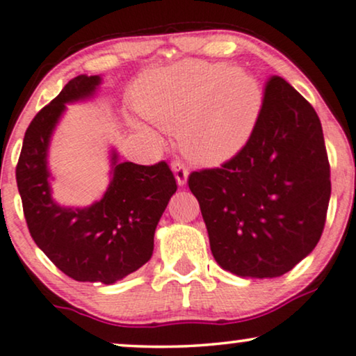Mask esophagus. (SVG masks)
Returning <instances> with one entry per match:
<instances>
[{
    "label": "esophagus",
    "instance_id": "esophagus-1",
    "mask_svg": "<svg viewBox=\"0 0 356 356\" xmlns=\"http://www.w3.org/2000/svg\"><path fill=\"white\" fill-rule=\"evenodd\" d=\"M171 170H173L175 178H177L178 185L179 186L186 185V181H188V168L185 166V163H181V161H173V165H171Z\"/></svg>",
    "mask_w": 356,
    "mask_h": 356
}]
</instances>
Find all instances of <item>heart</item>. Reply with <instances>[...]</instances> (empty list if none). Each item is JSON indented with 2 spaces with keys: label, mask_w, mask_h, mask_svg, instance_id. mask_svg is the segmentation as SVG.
Masks as SVG:
<instances>
[{
  "label": "heart",
  "mask_w": 356,
  "mask_h": 356,
  "mask_svg": "<svg viewBox=\"0 0 356 356\" xmlns=\"http://www.w3.org/2000/svg\"><path fill=\"white\" fill-rule=\"evenodd\" d=\"M134 102L152 125L178 130L191 160L213 166L231 160L249 142L261 117L262 90L244 69L183 63L143 74Z\"/></svg>",
  "instance_id": "b5f03b06"
}]
</instances>
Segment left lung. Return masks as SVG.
<instances>
[{
    "mask_svg": "<svg viewBox=\"0 0 356 356\" xmlns=\"http://www.w3.org/2000/svg\"><path fill=\"white\" fill-rule=\"evenodd\" d=\"M211 252L244 279L280 277L317 245L330 165L314 107L282 77L267 82L249 142L221 168L193 171Z\"/></svg>",
    "mask_w": 356,
    "mask_h": 356,
    "instance_id": "left-lung-1",
    "label": "left lung"
}]
</instances>
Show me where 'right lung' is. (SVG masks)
<instances>
[{"label":"right lung","mask_w":356,"mask_h":356,"mask_svg":"<svg viewBox=\"0 0 356 356\" xmlns=\"http://www.w3.org/2000/svg\"><path fill=\"white\" fill-rule=\"evenodd\" d=\"M100 84V76L81 74L38 112L24 134L16 183L31 236L57 269L79 282L111 285L150 261L156 225L177 181L165 161H118L112 150L111 183L102 198L86 208L56 203L47 166L51 137L65 104L94 97Z\"/></svg>","instance_id":"add662e5"}]
</instances>
